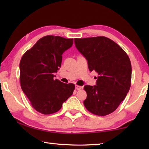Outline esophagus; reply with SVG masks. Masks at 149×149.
<instances>
[{
  "mask_svg": "<svg viewBox=\"0 0 149 149\" xmlns=\"http://www.w3.org/2000/svg\"><path fill=\"white\" fill-rule=\"evenodd\" d=\"M82 88H83L82 87L79 86V85H75V89L76 90H80V89H81Z\"/></svg>",
  "mask_w": 149,
  "mask_h": 149,
  "instance_id": "esophagus-1",
  "label": "esophagus"
}]
</instances>
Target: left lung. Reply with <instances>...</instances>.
<instances>
[{"instance_id": "left-lung-1", "label": "left lung", "mask_w": 149, "mask_h": 149, "mask_svg": "<svg viewBox=\"0 0 149 149\" xmlns=\"http://www.w3.org/2000/svg\"><path fill=\"white\" fill-rule=\"evenodd\" d=\"M77 49L87 60L89 71H95L97 85H85L84 104L92 114L104 116L114 112L129 92L132 64L120 46L106 37L74 39Z\"/></svg>"}]
</instances>
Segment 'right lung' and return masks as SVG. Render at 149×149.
Wrapping results in <instances>:
<instances>
[{
    "mask_svg": "<svg viewBox=\"0 0 149 149\" xmlns=\"http://www.w3.org/2000/svg\"><path fill=\"white\" fill-rule=\"evenodd\" d=\"M73 40L45 36L27 50L20 60L22 89L34 109L41 114L58 112L75 89L74 84L54 79V73L61 66L62 55L72 46Z\"/></svg>",
    "mask_w": 149,
    "mask_h": 149,
    "instance_id": "add662e5",
    "label": "right lung"
}]
</instances>
